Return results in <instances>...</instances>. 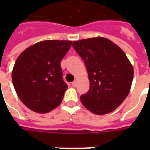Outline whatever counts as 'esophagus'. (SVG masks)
I'll return each mask as SVG.
<instances>
[{
  "instance_id": "obj_1",
  "label": "esophagus",
  "mask_w": 150,
  "mask_h": 150,
  "mask_svg": "<svg viewBox=\"0 0 150 150\" xmlns=\"http://www.w3.org/2000/svg\"><path fill=\"white\" fill-rule=\"evenodd\" d=\"M76 84H77V82H76V81L72 82L71 85H72V86H73V87H75V86H76Z\"/></svg>"
}]
</instances>
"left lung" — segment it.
<instances>
[{"instance_id": "8db88e82", "label": "left lung", "mask_w": 150, "mask_h": 150, "mask_svg": "<svg viewBox=\"0 0 150 150\" xmlns=\"http://www.w3.org/2000/svg\"><path fill=\"white\" fill-rule=\"evenodd\" d=\"M72 46L84 61L90 81L89 91L80 96L82 104L97 115L114 111L127 97L133 79L125 52L101 37L76 41Z\"/></svg>"}]
</instances>
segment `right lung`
I'll use <instances>...</instances> for the list:
<instances>
[{
  "instance_id": "obj_1",
  "label": "right lung",
  "mask_w": 150,
  "mask_h": 150,
  "mask_svg": "<svg viewBox=\"0 0 150 150\" xmlns=\"http://www.w3.org/2000/svg\"><path fill=\"white\" fill-rule=\"evenodd\" d=\"M71 42L42 41L18 56L12 72L13 84L18 97L30 110L46 113L61 104L67 85L60 63Z\"/></svg>"
}]
</instances>
